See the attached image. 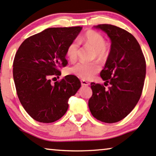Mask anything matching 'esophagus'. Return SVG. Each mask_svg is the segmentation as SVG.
Masks as SVG:
<instances>
[{
    "label": "esophagus",
    "mask_w": 156,
    "mask_h": 156,
    "mask_svg": "<svg viewBox=\"0 0 156 156\" xmlns=\"http://www.w3.org/2000/svg\"><path fill=\"white\" fill-rule=\"evenodd\" d=\"M89 83H88L87 81H86V80H81V85L82 86H89Z\"/></svg>",
    "instance_id": "34e87169"
}]
</instances>
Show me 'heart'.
<instances>
[{
	"label": "heart",
	"instance_id": "heart-1",
	"mask_svg": "<svg viewBox=\"0 0 156 156\" xmlns=\"http://www.w3.org/2000/svg\"><path fill=\"white\" fill-rule=\"evenodd\" d=\"M79 41L94 51L95 56L99 61H104L108 58V50L105 45V40L100 33L94 30H89ZM79 46V41L77 40L73 41L68 45L66 54L70 61L76 59ZM99 70L100 65L97 62H78L71 67L70 73L83 80H91Z\"/></svg>",
	"mask_w": 156,
	"mask_h": 156
}]
</instances>
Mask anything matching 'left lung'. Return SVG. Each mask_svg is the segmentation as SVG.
Here are the masks:
<instances>
[{
	"instance_id": "1",
	"label": "left lung",
	"mask_w": 156,
	"mask_h": 156,
	"mask_svg": "<svg viewBox=\"0 0 156 156\" xmlns=\"http://www.w3.org/2000/svg\"><path fill=\"white\" fill-rule=\"evenodd\" d=\"M104 31L111 41V47L100 76L108 89L91 83L92 96L89 108L95 119L105 123L120 121L132 111L141 97L146 73V63L140 44L125 30L112 24L94 26Z\"/></svg>"
}]
</instances>
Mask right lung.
Returning a JSON list of instances; mask_svg holds the SVG:
<instances>
[{
    "label": "right lung",
    "instance_id": "add662e5",
    "mask_svg": "<svg viewBox=\"0 0 156 156\" xmlns=\"http://www.w3.org/2000/svg\"><path fill=\"white\" fill-rule=\"evenodd\" d=\"M82 27H51L23 41L15 55L13 77L19 99L35 121L52 123L65 115L68 99L80 87L79 79L66 76L51 84L50 77H59V67L67 64L68 45Z\"/></svg>",
    "mask_w": 156,
    "mask_h": 156
}]
</instances>
